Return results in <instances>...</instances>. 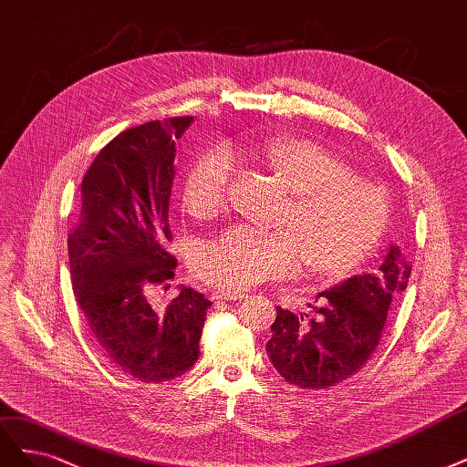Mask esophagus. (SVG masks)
Instances as JSON below:
<instances>
[{
	"mask_svg": "<svg viewBox=\"0 0 467 467\" xmlns=\"http://www.w3.org/2000/svg\"><path fill=\"white\" fill-rule=\"evenodd\" d=\"M247 294L239 292V289H226V287H216L213 292V299L214 301H237L244 299Z\"/></svg>",
	"mask_w": 467,
	"mask_h": 467,
	"instance_id": "34e87169",
	"label": "esophagus"
}]
</instances>
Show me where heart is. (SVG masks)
Returning a JSON list of instances; mask_svg holds the SVG:
<instances>
[{"instance_id":"heart-1","label":"heart","mask_w":467,"mask_h":467,"mask_svg":"<svg viewBox=\"0 0 467 467\" xmlns=\"http://www.w3.org/2000/svg\"><path fill=\"white\" fill-rule=\"evenodd\" d=\"M296 192L282 232L232 226L201 249L197 272L220 287L244 289L297 272L344 275L363 261L389 220L384 192L349 175L340 158L313 140H276L259 150ZM234 160L226 150L199 158L183 183V204L195 218H214L228 204Z\"/></svg>"}]
</instances>
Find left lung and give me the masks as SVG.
<instances>
[{
	"label": "left lung",
	"instance_id": "8db88e82",
	"mask_svg": "<svg viewBox=\"0 0 467 467\" xmlns=\"http://www.w3.org/2000/svg\"><path fill=\"white\" fill-rule=\"evenodd\" d=\"M411 266L396 244L380 263L317 296V318L276 309L266 353L285 382L301 389H328L358 373L371 358L392 297L406 292Z\"/></svg>",
	"mask_w": 467,
	"mask_h": 467
}]
</instances>
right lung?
I'll return each mask as SVG.
<instances>
[{
  "label": "right lung",
  "instance_id": "right-lung-1",
  "mask_svg": "<svg viewBox=\"0 0 467 467\" xmlns=\"http://www.w3.org/2000/svg\"><path fill=\"white\" fill-rule=\"evenodd\" d=\"M191 121H150L109 140L80 183L83 208L67 239L75 297L94 340L142 382L178 379L195 365L213 305L185 285L166 305L147 294L178 266L166 251L170 197L175 140Z\"/></svg>",
  "mask_w": 467,
  "mask_h": 467
}]
</instances>
